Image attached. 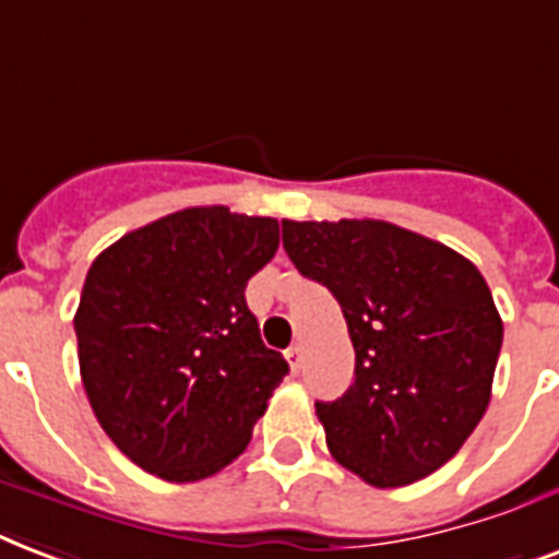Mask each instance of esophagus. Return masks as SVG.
<instances>
[{"mask_svg":"<svg viewBox=\"0 0 559 559\" xmlns=\"http://www.w3.org/2000/svg\"><path fill=\"white\" fill-rule=\"evenodd\" d=\"M285 358H288V365H292V370L297 373V370L302 367V347H300V344H294V347L285 349Z\"/></svg>","mask_w":559,"mask_h":559,"instance_id":"34e87169","label":"esophagus"}]
</instances>
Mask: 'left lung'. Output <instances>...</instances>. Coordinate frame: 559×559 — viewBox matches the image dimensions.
Listing matches in <instances>:
<instances>
[{"instance_id": "left-lung-1", "label": "left lung", "mask_w": 559, "mask_h": 559, "mask_svg": "<svg viewBox=\"0 0 559 559\" xmlns=\"http://www.w3.org/2000/svg\"><path fill=\"white\" fill-rule=\"evenodd\" d=\"M294 267L341 302L356 379L314 402L332 457L373 487H405L457 455L490 405L501 318L481 271L373 218L283 221Z\"/></svg>"}]
</instances>
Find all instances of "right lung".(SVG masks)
Instances as JSON below:
<instances>
[{
  "label": "right lung",
  "mask_w": 559,
  "mask_h": 559,
  "mask_svg": "<svg viewBox=\"0 0 559 559\" xmlns=\"http://www.w3.org/2000/svg\"><path fill=\"white\" fill-rule=\"evenodd\" d=\"M276 248V218L192 206L122 236L86 271L81 382L107 437L145 473L201 481L250 443L288 373L245 300Z\"/></svg>",
  "instance_id": "obj_1"
}]
</instances>
